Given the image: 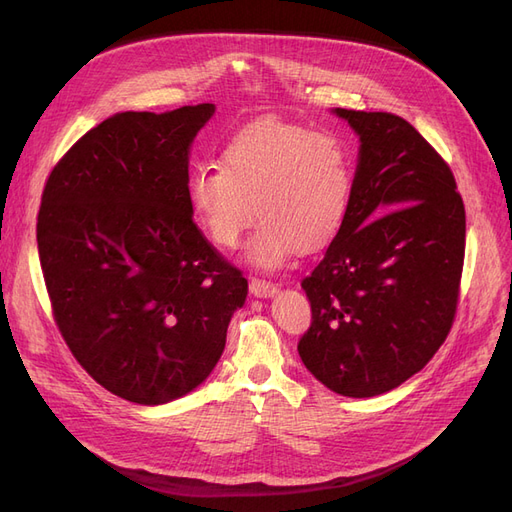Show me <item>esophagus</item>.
Wrapping results in <instances>:
<instances>
[{
  "label": "esophagus",
  "mask_w": 512,
  "mask_h": 512,
  "mask_svg": "<svg viewBox=\"0 0 512 512\" xmlns=\"http://www.w3.org/2000/svg\"><path fill=\"white\" fill-rule=\"evenodd\" d=\"M275 290H277V286L273 282L258 280V277H252L250 280V292L254 294V297L267 299V297H271V294H275Z\"/></svg>",
  "instance_id": "obj_1"
}]
</instances>
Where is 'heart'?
<instances>
[{"label": "heart", "mask_w": 512, "mask_h": 512, "mask_svg": "<svg viewBox=\"0 0 512 512\" xmlns=\"http://www.w3.org/2000/svg\"><path fill=\"white\" fill-rule=\"evenodd\" d=\"M352 162L344 143L280 119L256 121L230 138L222 166L190 177V203L207 237L235 250L256 220L250 260L282 267L294 254L324 250L344 226Z\"/></svg>", "instance_id": "obj_1"}]
</instances>
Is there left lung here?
Masks as SVG:
<instances>
[{
    "label": "left lung",
    "instance_id": "left-lung-1",
    "mask_svg": "<svg viewBox=\"0 0 512 512\" xmlns=\"http://www.w3.org/2000/svg\"><path fill=\"white\" fill-rule=\"evenodd\" d=\"M361 138L346 220L301 282L312 324L305 367L346 397L421 371L451 331L466 254L453 170L406 119L335 108Z\"/></svg>",
    "mask_w": 512,
    "mask_h": 512
}]
</instances>
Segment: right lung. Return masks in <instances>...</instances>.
<instances>
[{
  "label": "right lung",
  "mask_w": 512,
  "mask_h": 512,
  "mask_svg": "<svg viewBox=\"0 0 512 512\" xmlns=\"http://www.w3.org/2000/svg\"><path fill=\"white\" fill-rule=\"evenodd\" d=\"M213 111L108 117L42 192L36 239L57 329L91 378L134 404L194 391L245 303L243 273L192 218L190 145Z\"/></svg>",
  "instance_id": "add662e5"
}]
</instances>
